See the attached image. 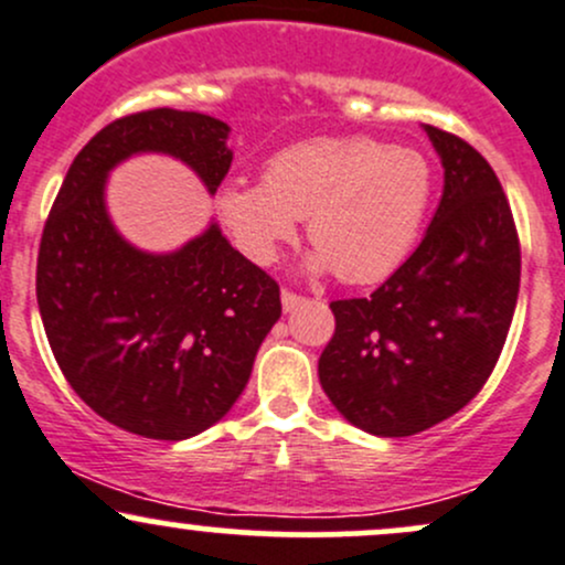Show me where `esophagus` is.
Instances as JSON below:
<instances>
[{"instance_id": "34e87169", "label": "esophagus", "mask_w": 565, "mask_h": 565, "mask_svg": "<svg viewBox=\"0 0 565 565\" xmlns=\"http://www.w3.org/2000/svg\"><path fill=\"white\" fill-rule=\"evenodd\" d=\"M302 302H306V297H302V295L289 292V289H284V292H281V306H284V311H287V313L297 311V308H300Z\"/></svg>"}]
</instances>
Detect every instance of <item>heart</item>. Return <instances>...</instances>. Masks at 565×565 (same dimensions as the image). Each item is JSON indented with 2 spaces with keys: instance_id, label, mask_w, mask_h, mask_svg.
Here are the masks:
<instances>
[{
  "instance_id": "1",
  "label": "heart",
  "mask_w": 565,
  "mask_h": 565,
  "mask_svg": "<svg viewBox=\"0 0 565 565\" xmlns=\"http://www.w3.org/2000/svg\"><path fill=\"white\" fill-rule=\"evenodd\" d=\"M431 201L424 154L367 136L311 139L273 154L265 182L231 179L216 206L235 246L270 265L308 216L319 249L311 268L345 284H373L402 265Z\"/></svg>"
}]
</instances>
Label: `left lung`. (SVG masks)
I'll use <instances>...</instances> for the list:
<instances>
[{
    "label": "left lung",
    "instance_id": "8db88e82",
    "mask_svg": "<svg viewBox=\"0 0 565 565\" xmlns=\"http://www.w3.org/2000/svg\"><path fill=\"white\" fill-rule=\"evenodd\" d=\"M426 134L445 169L429 231L373 295L330 302L319 359L332 405L377 437H411L469 405L518 306L520 241L501 182L461 136Z\"/></svg>",
    "mask_w": 565,
    "mask_h": 565
}]
</instances>
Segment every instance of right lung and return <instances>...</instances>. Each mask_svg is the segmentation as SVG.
I'll return each mask as SVG.
<instances>
[{
    "mask_svg": "<svg viewBox=\"0 0 565 565\" xmlns=\"http://www.w3.org/2000/svg\"><path fill=\"white\" fill-rule=\"evenodd\" d=\"M227 134L169 107L109 122L74 158L42 231L36 302L61 373L93 413L147 439L195 437L231 411L281 292L216 225L179 252H139L111 225L104 182L136 152H166L216 192Z\"/></svg>",
    "mask_w": 565,
    "mask_h": 565,
    "instance_id": "add662e5",
    "label": "right lung"
}]
</instances>
